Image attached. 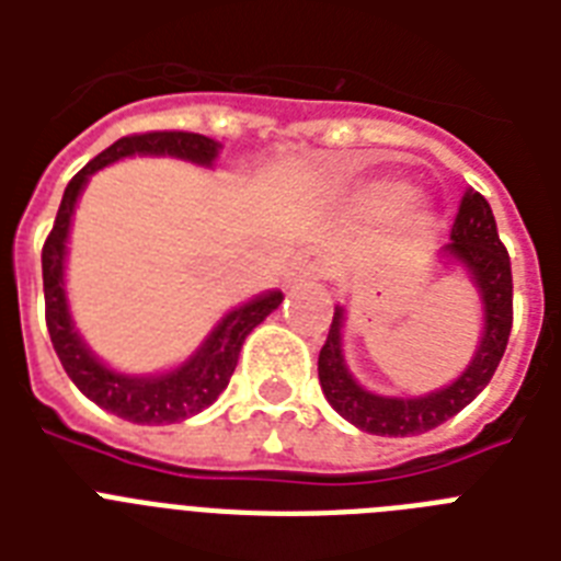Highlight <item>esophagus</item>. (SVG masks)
Returning <instances> with one entry per match:
<instances>
[{
	"label": "esophagus",
	"instance_id": "esophagus-1",
	"mask_svg": "<svg viewBox=\"0 0 561 561\" xmlns=\"http://www.w3.org/2000/svg\"><path fill=\"white\" fill-rule=\"evenodd\" d=\"M320 276H323V264L317 262V259H311V255H299L288 273L290 282H311L320 279Z\"/></svg>",
	"mask_w": 561,
	"mask_h": 561
}]
</instances>
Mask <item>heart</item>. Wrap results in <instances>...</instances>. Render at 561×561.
Instances as JSON below:
<instances>
[{
    "label": "heart",
    "instance_id": "obj_1",
    "mask_svg": "<svg viewBox=\"0 0 561 561\" xmlns=\"http://www.w3.org/2000/svg\"><path fill=\"white\" fill-rule=\"evenodd\" d=\"M360 203L369 211H378V215H396V211H401L410 203V188L404 183L378 180V183L360 192Z\"/></svg>",
    "mask_w": 561,
    "mask_h": 561
}]
</instances>
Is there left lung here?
Segmentation results:
<instances>
[{
	"mask_svg": "<svg viewBox=\"0 0 561 561\" xmlns=\"http://www.w3.org/2000/svg\"><path fill=\"white\" fill-rule=\"evenodd\" d=\"M436 259L443 264H457L469 273L483 308V334L469 367L439 390L425 396H381L358 383L343 355L346 308L334 306L332 329L317 360L320 387L329 404L346 422L367 434L413 436L434 431L478 399L504 358L510 329H513V267L506 247L497 238L492 206L483 194L474 188L462 194L460 211L451 227V241L436 253Z\"/></svg>",
	"mask_w": 561,
	"mask_h": 561,
	"instance_id": "left-lung-1",
	"label": "left lung"
}]
</instances>
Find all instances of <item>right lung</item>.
I'll use <instances>...</instances> for the list:
<instances>
[{
    "label": "right lung",
    "mask_w": 561,
    "mask_h": 561,
    "mask_svg": "<svg viewBox=\"0 0 561 561\" xmlns=\"http://www.w3.org/2000/svg\"><path fill=\"white\" fill-rule=\"evenodd\" d=\"M218 151L220 142L209 136L183 134V130H157V134H136L118 139L69 180L60 209H57L55 227L43 244L46 325L57 358L87 399L95 401L107 413H116L118 419L136 422V425H171V422H183V419L209 408L211 401L227 390L247 334L253 332L271 311H276L285 297H282V290H267L244 306L227 311L206 334V341L174 369L153 375L118 373V369L107 367L99 355H92L90 346L83 343L81 332L75 329L69 299H66V244H69L75 206L95 171L107 169L125 157H174V160L211 169L218 160Z\"/></svg>",
    "instance_id": "obj_1"
}]
</instances>
